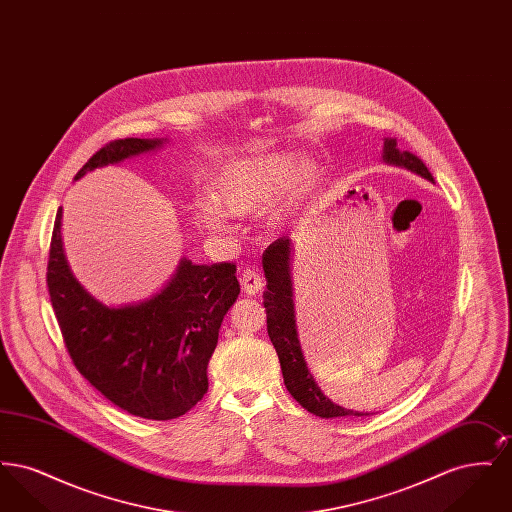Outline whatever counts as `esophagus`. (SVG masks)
<instances>
[{
  "instance_id": "obj_1",
  "label": "esophagus",
  "mask_w": 512,
  "mask_h": 512,
  "mask_svg": "<svg viewBox=\"0 0 512 512\" xmlns=\"http://www.w3.org/2000/svg\"><path fill=\"white\" fill-rule=\"evenodd\" d=\"M240 282H242V292L247 293V295H257V293H261L263 286H265L263 276L255 268H245Z\"/></svg>"
}]
</instances>
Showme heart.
Returning <instances> with one entry per match:
<instances>
[{
    "instance_id": "b5f03b06",
    "label": "heart",
    "mask_w": 512,
    "mask_h": 512,
    "mask_svg": "<svg viewBox=\"0 0 512 512\" xmlns=\"http://www.w3.org/2000/svg\"><path fill=\"white\" fill-rule=\"evenodd\" d=\"M318 176L317 163L309 157L295 161L288 153H255L232 159L211 180L215 203H203L199 222L213 234L232 230V215H251L265 207L263 219L280 228L311 190Z\"/></svg>"
}]
</instances>
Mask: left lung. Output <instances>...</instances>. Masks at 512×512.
<instances>
[{
    "label": "left lung",
    "instance_id": "left-lung-1",
    "mask_svg": "<svg viewBox=\"0 0 512 512\" xmlns=\"http://www.w3.org/2000/svg\"><path fill=\"white\" fill-rule=\"evenodd\" d=\"M382 159L386 165L401 167L414 172L430 182L434 176L428 167L411 151H401L395 138H384ZM292 240L288 236L272 242L263 253V270L267 278V292L263 293L267 309L268 338L272 341L282 368L284 384L292 393L293 399L320 418H340V416H366L351 409H343L328 399L318 388L307 361L301 351V341L295 324L292 282Z\"/></svg>",
    "mask_w": 512,
    "mask_h": 512
}]
</instances>
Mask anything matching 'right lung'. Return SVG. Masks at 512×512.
Segmentation results:
<instances>
[{"label": "right lung", "instance_id": "add662e5", "mask_svg": "<svg viewBox=\"0 0 512 512\" xmlns=\"http://www.w3.org/2000/svg\"><path fill=\"white\" fill-rule=\"evenodd\" d=\"M167 138H126L101 147L84 174L153 153ZM57 211L49 247L48 290L78 372L122 411L171 420L188 413L209 388L207 366L220 324L240 295L234 263L195 265L182 257L171 280L146 299L105 305L67 263Z\"/></svg>", "mask_w": 512, "mask_h": 512}]
</instances>
